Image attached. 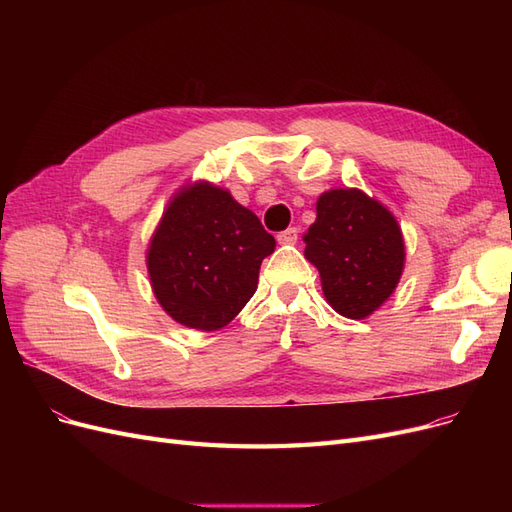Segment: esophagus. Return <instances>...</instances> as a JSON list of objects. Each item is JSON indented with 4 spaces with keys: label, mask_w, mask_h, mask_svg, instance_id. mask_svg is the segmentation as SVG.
<instances>
[{
    "label": "esophagus",
    "mask_w": 512,
    "mask_h": 512,
    "mask_svg": "<svg viewBox=\"0 0 512 512\" xmlns=\"http://www.w3.org/2000/svg\"><path fill=\"white\" fill-rule=\"evenodd\" d=\"M297 239H299V228H288L277 235V241H280L282 245H294L297 243Z\"/></svg>",
    "instance_id": "34e87169"
}]
</instances>
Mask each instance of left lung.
Masks as SVG:
<instances>
[{
  "instance_id": "8db88e82",
  "label": "left lung",
  "mask_w": 512,
  "mask_h": 512,
  "mask_svg": "<svg viewBox=\"0 0 512 512\" xmlns=\"http://www.w3.org/2000/svg\"><path fill=\"white\" fill-rule=\"evenodd\" d=\"M305 258L318 269L324 299L335 312L363 320L395 292L406 267V243L380 200L359 188H335L318 198Z\"/></svg>"
}]
</instances>
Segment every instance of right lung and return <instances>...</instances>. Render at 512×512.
<instances>
[{
	"label": "right lung",
	"instance_id": "1",
	"mask_svg": "<svg viewBox=\"0 0 512 512\" xmlns=\"http://www.w3.org/2000/svg\"><path fill=\"white\" fill-rule=\"evenodd\" d=\"M275 239L226 188L198 179L170 196L147 247L151 290L164 312L218 331L252 299Z\"/></svg>",
	"mask_w": 512,
	"mask_h": 512
}]
</instances>
